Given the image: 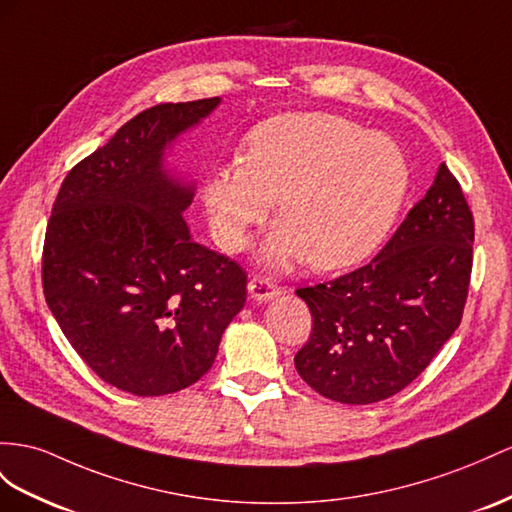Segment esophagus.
<instances>
[{
	"mask_svg": "<svg viewBox=\"0 0 512 512\" xmlns=\"http://www.w3.org/2000/svg\"><path fill=\"white\" fill-rule=\"evenodd\" d=\"M248 294H251V298L257 300V303H266V300H272L279 294V285H274L270 279L264 277H253L248 281Z\"/></svg>",
	"mask_w": 512,
	"mask_h": 512,
	"instance_id": "esophagus-1",
	"label": "esophagus"
}]
</instances>
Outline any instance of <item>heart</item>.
Segmentation results:
<instances>
[{"label": "heart", "instance_id": "b5f03b06", "mask_svg": "<svg viewBox=\"0 0 512 512\" xmlns=\"http://www.w3.org/2000/svg\"><path fill=\"white\" fill-rule=\"evenodd\" d=\"M409 183V162L391 138L335 114L290 112L251 131L246 157L212 170L203 201L220 244L238 251L279 199L281 222L261 261L339 270L385 240Z\"/></svg>", "mask_w": 512, "mask_h": 512}]
</instances>
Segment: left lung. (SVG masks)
<instances>
[{
  "label": "left lung",
  "instance_id": "8db88e82",
  "mask_svg": "<svg viewBox=\"0 0 512 512\" xmlns=\"http://www.w3.org/2000/svg\"><path fill=\"white\" fill-rule=\"evenodd\" d=\"M471 244L474 216L441 164L368 266L296 290L313 318L294 357L300 378L342 404H372L413 383L461 324Z\"/></svg>",
  "mask_w": 512,
  "mask_h": 512
}]
</instances>
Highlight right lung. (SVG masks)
<instances>
[{"label": "right lung", "instance_id": "add662e5", "mask_svg": "<svg viewBox=\"0 0 512 512\" xmlns=\"http://www.w3.org/2000/svg\"><path fill=\"white\" fill-rule=\"evenodd\" d=\"M220 101L140 112L71 170L51 209L47 305L88 368L134 396L199 381L246 303V272L194 242L183 220L194 179L164 162L173 142Z\"/></svg>", "mask_w": 512, "mask_h": 512}]
</instances>
